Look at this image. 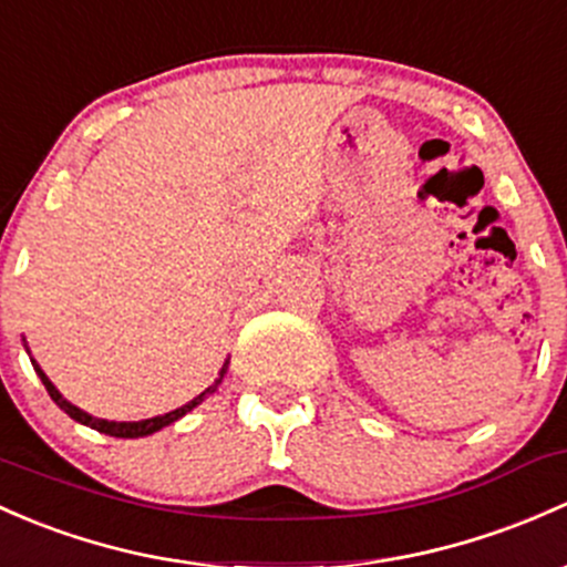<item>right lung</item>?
<instances>
[{"label":"right lung","instance_id":"add662e5","mask_svg":"<svg viewBox=\"0 0 567 567\" xmlns=\"http://www.w3.org/2000/svg\"><path fill=\"white\" fill-rule=\"evenodd\" d=\"M32 363H34V361H32ZM34 369H38L40 380H43L45 391L51 393V399H53V402H56L59 408H62L64 413L70 415V419H75V421H79V424H83V426H92V429H97V432H103V434H111V437H146V434H154V432H159V429H163V426L174 424V421L182 419V415H187L189 410H193V408H198V404L204 402V399L208 396V393H212L214 389H217V385L223 383V378H225V369H223V372H219V378H217V383H214V385H208V389H206L204 393H200V396H195L193 402H187V404H184V408H178V410H171V413H165V415H157V419L133 421V424H124V421H122V424H118V421L92 419V415H89V413H83V410L75 408V404H70L68 399L62 396V393H59L56 389H53V383H51V380L45 378V372H43V369L38 367V363H34Z\"/></svg>","mask_w":567,"mask_h":567}]
</instances>
